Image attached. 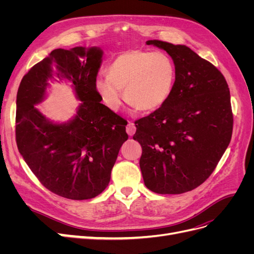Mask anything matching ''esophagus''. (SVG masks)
I'll return each instance as SVG.
<instances>
[{
    "instance_id": "34e87169",
    "label": "esophagus",
    "mask_w": 254,
    "mask_h": 254,
    "mask_svg": "<svg viewBox=\"0 0 254 254\" xmlns=\"http://www.w3.org/2000/svg\"><path fill=\"white\" fill-rule=\"evenodd\" d=\"M135 130H136V128H135V126H134V124L132 122H129L128 123V125H127V127H126V131H127V133L129 134V135H133L134 134V132H135Z\"/></svg>"
}]
</instances>
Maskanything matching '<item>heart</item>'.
<instances>
[{
	"mask_svg": "<svg viewBox=\"0 0 254 254\" xmlns=\"http://www.w3.org/2000/svg\"><path fill=\"white\" fill-rule=\"evenodd\" d=\"M176 80L172 58L161 52L125 51L114 58L108 76H98L95 89L111 110H118L123 101L122 90L129 105L142 112L162 107L170 98Z\"/></svg>",
	"mask_w": 254,
	"mask_h": 254,
	"instance_id": "b5f03b06",
	"label": "heart"
}]
</instances>
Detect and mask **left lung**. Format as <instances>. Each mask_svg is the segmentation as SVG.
I'll return each instance as SVG.
<instances>
[{
	"mask_svg": "<svg viewBox=\"0 0 254 254\" xmlns=\"http://www.w3.org/2000/svg\"><path fill=\"white\" fill-rule=\"evenodd\" d=\"M146 44L172 57L176 80L166 103L134 123L141 172L146 188L155 193L182 194L209 178L231 141L230 91L218 68L186 45Z\"/></svg>",
	"mask_w": 254,
	"mask_h": 254,
	"instance_id": "8db88e82",
	"label": "left lung"
}]
</instances>
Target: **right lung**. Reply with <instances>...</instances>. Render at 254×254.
Listing matches in <instances>:
<instances>
[{"label": "right lung", "mask_w": 254, "mask_h": 254, "mask_svg": "<svg viewBox=\"0 0 254 254\" xmlns=\"http://www.w3.org/2000/svg\"><path fill=\"white\" fill-rule=\"evenodd\" d=\"M103 51L57 49L23 76L17 94L16 141L23 159L43 187L73 200L99 195L108 187L127 122L101 103L95 80ZM55 74L73 84L83 103L73 120L55 125L34 105Z\"/></svg>", "instance_id": "add662e5"}]
</instances>
